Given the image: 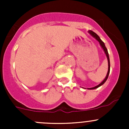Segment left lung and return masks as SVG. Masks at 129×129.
I'll return each instance as SVG.
<instances>
[{"mask_svg":"<svg viewBox=\"0 0 129 129\" xmlns=\"http://www.w3.org/2000/svg\"><path fill=\"white\" fill-rule=\"evenodd\" d=\"M89 33L91 35V36H92V37H94V38L95 39L97 40V41H99V42L100 45H101V46L102 47V49H103L104 51V52H105V55H106V56H107V60H108V66H109V67H108V72H107V75H106V77H105V78L104 80L103 81H102V82L101 83V84H99V85H97V86L94 87L88 88V89L92 90V89H97V88L99 87L100 86H101V85H103V84H104V83L105 82V81H106V80H107V79H108V77H109V73H110V59H109V53H108L107 49V48H106V47H105V45L104 43V42L102 41V40H101V39H100V37H99L98 35H97V34L95 33L94 32H93V31H92V30H89Z\"/></svg>","mask_w":129,"mask_h":129,"instance_id":"8db88e82","label":"left lung"}]
</instances>
